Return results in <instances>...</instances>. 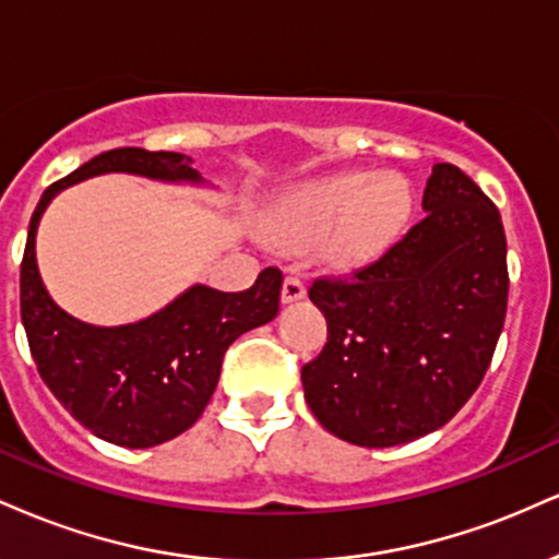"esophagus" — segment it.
Returning <instances> with one entry per match:
<instances>
[{"instance_id": "34e87169", "label": "esophagus", "mask_w": 559, "mask_h": 559, "mask_svg": "<svg viewBox=\"0 0 559 559\" xmlns=\"http://www.w3.org/2000/svg\"><path fill=\"white\" fill-rule=\"evenodd\" d=\"M305 284H301V278H297V275H286L284 278V288H281V299L286 301H299L305 299Z\"/></svg>"}]
</instances>
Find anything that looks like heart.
<instances>
[{"label":"heart","mask_w":559,"mask_h":559,"mask_svg":"<svg viewBox=\"0 0 559 559\" xmlns=\"http://www.w3.org/2000/svg\"><path fill=\"white\" fill-rule=\"evenodd\" d=\"M413 186L400 173L352 170L297 186L271 210V234L305 247L318 241L331 267H362L381 258L413 215Z\"/></svg>","instance_id":"heart-1"}]
</instances>
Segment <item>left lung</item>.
Segmentation results:
<instances>
[{"label": "left lung", "mask_w": 559, "mask_h": 559, "mask_svg": "<svg viewBox=\"0 0 559 559\" xmlns=\"http://www.w3.org/2000/svg\"><path fill=\"white\" fill-rule=\"evenodd\" d=\"M423 210L383 258L307 292L329 342L301 368L305 400L349 444H407L452 420L502 333L510 275L499 210L449 163L433 165Z\"/></svg>", "instance_id": "left-lung-1"}]
</instances>
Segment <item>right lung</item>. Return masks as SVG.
<instances>
[{
	"mask_svg": "<svg viewBox=\"0 0 559 559\" xmlns=\"http://www.w3.org/2000/svg\"><path fill=\"white\" fill-rule=\"evenodd\" d=\"M102 173L202 183L191 157L123 146L102 152L49 186L28 226L21 316L38 376L62 407L110 444L146 449L194 426L217 386L228 346L278 316L284 275L265 267L247 292L236 294L194 284L155 316L115 329L75 320L49 297L38 275L36 228L62 189Z\"/></svg>",
	"mask_w": 559,
	"mask_h": 559,
	"instance_id": "obj_1",
	"label": "right lung"
}]
</instances>
